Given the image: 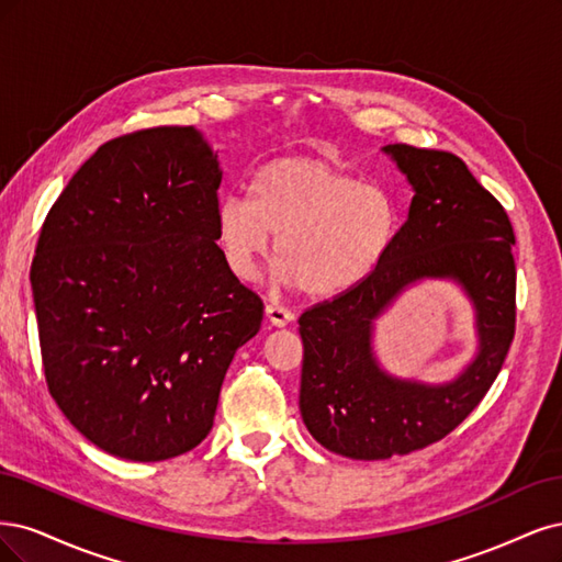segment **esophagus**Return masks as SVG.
Wrapping results in <instances>:
<instances>
[{"label": "esophagus", "instance_id": "obj_1", "mask_svg": "<svg viewBox=\"0 0 562 562\" xmlns=\"http://www.w3.org/2000/svg\"><path fill=\"white\" fill-rule=\"evenodd\" d=\"M266 317H268L270 324H273V327H286V324L294 319V313L289 311V307H284V305L268 303L266 305Z\"/></svg>", "mask_w": 562, "mask_h": 562}]
</instances>
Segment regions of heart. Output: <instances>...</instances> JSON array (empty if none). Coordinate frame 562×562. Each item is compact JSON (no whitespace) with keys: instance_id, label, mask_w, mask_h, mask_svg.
<instances>
[{"instance_id":"b5f03b06","label":"heart","mask_w":562,"mask_h":562,"mask_svg":"<svg viewBox=\"0 0 562 562\" xmlns=\"http://www.w3.org/2000/svg\"><path fill=\"white\" fill-rule=\"evenodd\" d=\"M396 220L385 189L357 182L329 162L289 156L255 175L251 201L224 198L214 228L233 276L255 278L273 235L284 278L305 296L334 299L371 276L394 240Z\"/></svg>"}]
</instances>
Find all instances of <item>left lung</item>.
<instances>
[{
  "mask_svg": "<svg viewBox=\"0 0 562 562\" xmlns=\"http://www.w3.org/2000/svg\"><path fill=\"white\" fill-rule=\"evenodd\" d=\"M383 151L415 191L408 220L369 278L299 317L303 423L317 443L352 460H387L441 441L491 390L516 331V238L497 198L456 154L411 144ZM443 277L475 303V361L441 386L392 379L372 357V319L408 283Z\"/></svg>",
  "mask_w": 562,
  "mask_h": 562,
  "instance_id": "obj_1",
  "label": "left lung"
}]
</instances>
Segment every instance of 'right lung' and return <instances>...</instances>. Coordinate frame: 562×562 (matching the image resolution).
<instances>
[{
    "label": "right lung",
    "mask_w": 562,
    "mask_h": 562,
    "mask_svg": "<svg viewBox=\"0 0 562 562\" xmlns=\"http://www.w3.org/2000/svg\"><path fill=\"white\" fill-rule=\"evenodd\" d=\"M222 170L193 125L104 142L46 214L30 282L46 385L110 456L201 443L263 301L235 278L214 214Z\"/></svg>",
    "instance_id": "right-lung-1"
}]
</instances>
